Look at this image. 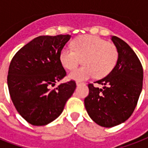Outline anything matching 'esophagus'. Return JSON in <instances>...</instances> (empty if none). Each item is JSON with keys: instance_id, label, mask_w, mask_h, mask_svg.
Wrapping results in <instances>:
<instances>
[{"instance_id": "obj_1", "label": "esophagus", "mask_w": 148, "mask_h": 148, "mask_svg": "<svg viewBox=\"0 0 148 148\" xmlns=\"http://www.w3.org/2000/svg\"><path fill=\"white\" fill-rule=\"evenodd\" d=\"M76 84H77V86H80V85H82V84H84V83H82V82H80V81H77Z\"/></svg>"}]
</instances>
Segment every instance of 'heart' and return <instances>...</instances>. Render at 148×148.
Wrapping results in <instances>:
<instances>
[{"mask_svg":"<svg viewBox=\"0 0 148 148\" xmlns=\"http://www.w3.org/2000/svg\"><path fill=\"white\" fill-rule=\"evenodd\" d=\"M83 59L84 65L72 71L69 77L76 81H85L96 74L99 77L110 73L118 60V51L112 43L93 35H85L72 43V47H64L60 60L66 69L73 70Z\"/></svg>","mask_w":148,"mask_h":148,"instance_id":"obj_1","label":"heart"}]
</instances>
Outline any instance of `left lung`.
<instances>
[{"instance_id": "obj_1", "label": "left lung", "mask_w": 148, "mask_h": 148, "mask_svg": "<svg viewBox=\"0 0 148 148\" xmlns=\"http://www.w3.org/2000/svg\"><path fill=\"white\" fill-rule=\"evenodd\" d=\"M111 40L118 51L114 69L95 81L102 88L88 84L84 99L88 115L100 126L112 127L128 119L135 109L142 90L144 71L139 58L125 41L116 36Z\"/></svg>"}]
</instances>
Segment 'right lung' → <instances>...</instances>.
<instances>
[{
  "label": "right lung",
  "instance_id": "add662e5",
  "mask_svg": "<svg viewBox=\"0 0 148 148\" xmlns=\"http://www.w3.org/2000/svg\"><path fill=\"white\" fill-rule=\"evenodd\" d=\"M71 35L39 36L21 47L10 61L8 85L16 110L29 124L44 126L62 113L73 95L71 80L51 88L66 76L60 53Z\"/></svg>",
  "mask_w": 148,
  "mask_h": 148
}]
</instances>
